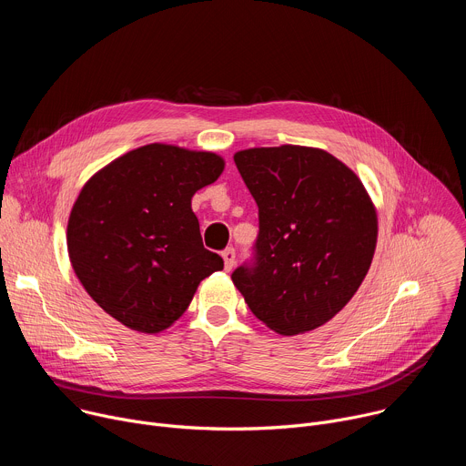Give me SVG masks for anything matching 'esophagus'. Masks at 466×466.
Returning <instances> with one entry per match:
<instances>
[{
    "instance_id": "34e87169",
    "label": "esophagus",
    "mask_w": 466,
    "mask_h": 466,
    "mask_svg": "<svg viewBox=\"0 0 466 466\" xmlns=\"http://www.w3.org/2000/svg\"><path fill=\"white\" fill-rule=\"evenodd\" d=\"M221 256H223V259H225V269H227V271H232L234 263H236V250H234L232 247H228V248H225V250L221 252Z\"/></svg>"
}]
</instances>
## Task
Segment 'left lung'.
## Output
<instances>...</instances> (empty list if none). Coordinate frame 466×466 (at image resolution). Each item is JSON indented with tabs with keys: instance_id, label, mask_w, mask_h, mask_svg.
Here are the masks:
<instances>
[{
	"instance_id": "8db88e82",
	"label": "left lung",
	"mask_w": 466,
	"mask_h": 466,
	"mask_svg": "<svg viewBox=\"0 0 466 466\" xmlns=\"http://www.w3.org/2000/svg\"><path fill=\"white\" fill-rule=\"evenodd\" d=\"M234 162L259 227L234 286L282 336L328 322L354 297L374 256L378 221L361 180L311 147H256Z\"/></svg>"
}]
</instances>
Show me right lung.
I'll return each instance as SVG.
<instances>
[{
	"mask_svg": "<svg viewBox=\"0 0 466 466\" xmlns=\"http://www.w3.org/2000/svg\"><path fill=\"white\" fill-rule=\"evenodd\" d=\"M223 167L214 153L151 144L85 184L68 221V252L88 295L116 320L157 334L186 311L201 280L223 269L191 212L193 193Z\"/></svg>",
	"mask_w": 466,
	"mask_h": 466,
	"instance_id": "add662e5",
	"label": "right lung"
}]
</instances>
